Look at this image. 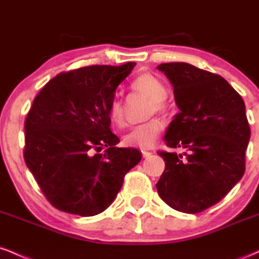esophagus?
Wrapping results in <instances>:
<instances>
[{
  "label": "esophagus",
  "instance_id": "obj_1",
  "mask_svg": "<svg viewBox=\"0 0 259 259\" xmlns=\"http://www.w3.org/2000/svg\"><path fill=\"white\" fill-rule=\"evenodd\" d=\"M141 152H142V156H144V158H147V157H150L151 154H153L152 152H150V151H145V150H142Z\"/></svg>",
  "mask_w": 259,
  "mask_h": 259
}]
</instances>
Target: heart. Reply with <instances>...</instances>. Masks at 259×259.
Listing matches in <instances>:
<instances>
[{
    "mask_svg": "<svg viewBox=\"0 0 259 259\" xmlns=\"http://www.w3.org/2000/svg\"><path fill=\"white\" fill-rule=\"evenodd\" d=\"M134 90L142 92L148 99L152 100L150 106V114L159 112L163 109V102L167 99L168 89L158 78L152 74H142L133 81ZM108 118L113 125L120 127L124 125V112L123 105L119 99H113L108 106ZM163 129V123L157 118L145 121L134 126L129 133L123 138V144L127 147H138L142 150L151 148L156 144L160 132Z\"/></svg>",
    "mask_w": 259,
    "mask_h": 259,
    "instance_id": "1",
    "label": "heart"
}]
</instances>
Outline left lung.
<instances>
[{
  "instance_id": "8db88e82",
  "label": "left lung",
  "mask_w": 259,
  "mask_h": 259,
  "mask_svg": "<svg viewBox=\"0 0 259 259\" xmlns=\"http://www.w3.org/2000/svg\"><path fill=\"white\" fill-rule=\"evenodd\" d=\"M174 90L179 113L164 135L159 152L165 169L156 184L168 206L198 213L218 203L245 173L249 130L243 100L221 75L178 62L157 67Z\"/></svg>"
}]
</instances>
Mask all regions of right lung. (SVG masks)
<instances>
[{"label":"right lung","mask_w":259,"mask_h":259,"mask_svg":"<svg viewBox=\"0 0 259 259\" xmlns=\"http://www.w3.org/2000/svg\"><path fill=\"white\" fill-rule=\"evenodd\" d=\"M136 63L90 65L50 80L25 119L24 159L53 207L81 217L103 212L141 160L111 132L109 102ZM103 147V154H95Z\"/></svg>","instance_id":"right-lung-1"}]
</instances>
